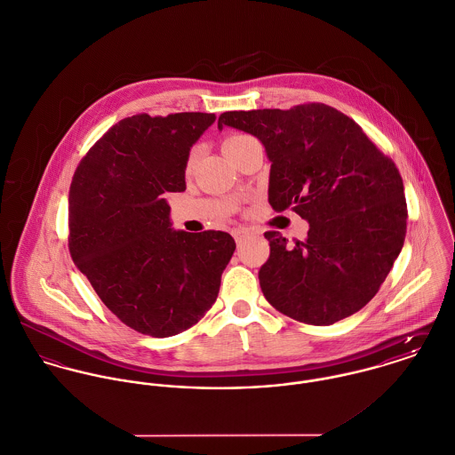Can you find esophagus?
Segmentation results:
<instances>
[{"mask_svg":"<svg viewBox=\"0 0 455 455\" xmlns=\"http://www.w3.org/2000/svg\"><path fill=\"white\" fill-rule=\"evenodd\" d=\"M251 234L252 232L250 228H235V230L232 232V235H234V239H235L237 244H241V243H243L246 237H250Z\"/></svg>","mask_w":455,"mask_h":455,"instance_id":"1","label":"esophagus"}]
</instances>
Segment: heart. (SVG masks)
<instances>
[{
    "label": "heart",
    "mask_w": 455,
    "mask_h": 455,
    "mask_svg": "<svg viewBox=\"0 0 455 455\" xmlns=\"http://www.w3.org/2000/svg\"><path fill=\"white\" fill-rule=\"evenodd\" d=\"M250 140H252V138L246 136V134H230V136H227L225 141H223V150H225V153L230 152V150L237 148L239 145H243V143H246V141H250ZM192 162H194V153L190 155L187 167H190Z\"/></svg>",
    "instance_id": "b5f03b06"
}]
</instances>
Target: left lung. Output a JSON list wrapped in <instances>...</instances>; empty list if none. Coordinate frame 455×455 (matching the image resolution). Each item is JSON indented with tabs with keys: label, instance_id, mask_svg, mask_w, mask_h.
<instances>
[{
	"label": "left lung",
	"instance_id": "obj_1",
	"mask_svg": "<svg viewBox=\"0 0 455 455\" xmlns=\"http://www.w3.org/2000/svg\"><path fill=\"white\" fill-rule=\"evenodd\" d=\"M223 125L263 143L272 162L268 203L308 221L295 246L265 232L270 254L258 279L267 302L315 326L353 315L377 295L403 248L408 211L396 164L353 118L323 102L225 111Z\"/></svg>",
	"mask_w": 455,
	"mask_h": 455
}]
</instances>
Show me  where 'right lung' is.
Instances as JSON below:
<instances>
[{
	"mask_svg": "<svg viewBox=\"0 0 455 455\" xmlns=\"http://www.w3.org/2000/svg\"><path fill=\"white\" fill-rule=\"evenodd\" d=\"M214 113H140L115 124L69 187L68 248L102 303L138 333L164 339L204 317L235 251L230 234L176 232L165 196L183 192L192 145Z\"/></svg>",
	"mask_w": 455,
	"mask_h": 455,
	"instance_id": "1",
	"label": "right lung"
}]
</instances>
